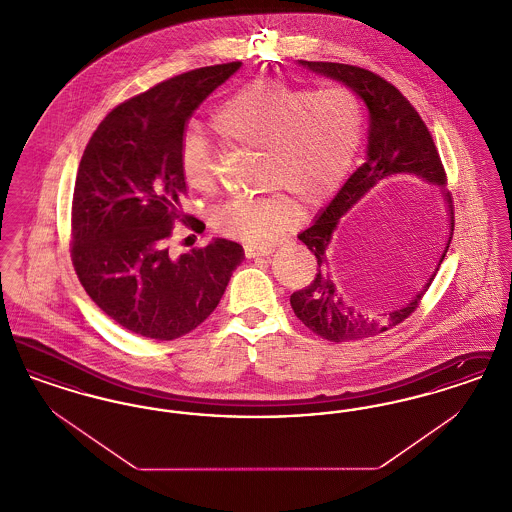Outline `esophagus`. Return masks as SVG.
Segmentation results:
<instances>
[{
  "mask_svg": "<svg viewBox=\"0 0 512 512\" xmlns=\"http://www.w3.org/2000/svg\"><path fill=\"white\" fill-rule=\"evenodd\" d=\"M245 257H263V255H270L274 251V245L270 244H245L244 245Z\"/></svg>",
  "mask_w": 512,
  "mask_h": 512,
  "instance_id": "1",
  "label": "esophagus"
}]
</instances>
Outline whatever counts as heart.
<instances>
[{
	"mask_svg": "<svg viewBox=\"0 0 512 512\" xmlns=\"http://www.w3.org/2000/svg\"><path fill=\"white\" fill-rule=\"evenodd\" d=\"M363 105L347 86L301 88L257 80L224 99L213 126L228 146L257 149V180L274 190L236 197L213 211L215 230L245 244H263L295 220L294 199L315 205L332 194L351 169L363 138ZM180 169L190 186L217 184V147L199 128L180 138Z\"/></svg>",
	"mask_w": 512,
	"mask_h": 512,
	"instance_id": "obj_1",
	"label": "heart"
}]
</instances>
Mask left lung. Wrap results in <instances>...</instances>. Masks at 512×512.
I'll return each instance as SVG.
<instances>
[{
  "label": "left lung",
  "mask_w": 512,
  "mask_h": 512,
  "mask_svg": "<svg viewBox=\"0 0 512 512\" xmlns=\"http://www.w3.org/2000/svg\"><path fill=\"white\" fill-rule=\"evenodd\" d=\"M301 65L311 69L313 73L340 80L363 99L370 113V130L365 163L349 176V180L343 184L332 203L322 211V215L313 222V226L297 236L317 257V272L309 286L290 295V303L295 317L322 340L336 343L366 340L391 330L405 318L411 317L420 305V299L434 282L439 267L420 286V290L414 292L409 303L378 315L361 311L341 297L326 270V249L330 245L336 224L370 188H374L386 176L416 174L438 186L447 184V176L428 126L420 119L411 101L388 80L355 65L328 61H301ZM445 201L449 203L453 230L455 224L449 192H445ZM449 244L451 240L445 245L439 265L449 249Z\"/></svg>",
  "instance_id": "left-lung-1"
}]
</instances>
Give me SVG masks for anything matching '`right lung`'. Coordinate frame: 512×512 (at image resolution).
I'll list each match as a JSON object with an SVG mask.
<instances>
[{
	"mask_svg": "<svg viewBox=\"0 0 512 512\" xmlns=\"http://www.w3.org/2000/svg\"><path fill=\"white\" fill-rule=\"evenodd\" d=\"M240 61L172 76L117 105L80 159L71 213V259L99 309L122 328L176 340L209 317L244 259L230 240L169 253L174 222L188 194L180 138L201 101L240 69Z\"/></svg>",
	"mask_w": 512,
	"mask_h": 512,
	"instance_id": "obj_1",
	"label": "right lung"
}]
</instances>
